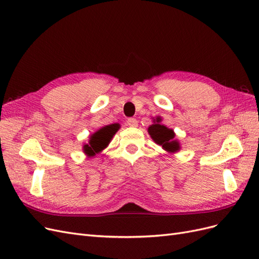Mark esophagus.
<instances>
[{
  "instance_id": "1",
  "label": "esophagus",
  "mask_w": 259,
  "mask_h": 259,
  "mask_svg": "<svg viewBox=\"0 0 259 259\" xmlns=\"http://www.w3.org/2000/svg\"><path fill=\"white\" fill-rule=\"evenodd\" d=\"M127 125L131 127H136L138 125V122L136 119H134V117H130V119H127Z\"/></svg>"
}]
</instances>
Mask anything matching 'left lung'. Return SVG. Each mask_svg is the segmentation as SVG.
<instances>
[{"mask_svg":"<svg viewBox=\"0 0 259 259\" xmlns=\"http://www.w3.org/2000/svg\"><path fill=\"white\" fill-rule=\"evenodd\" d=\"M160 122V117H156V120L153 121V124L148 128L149 135L151 136L155 144L162 146L164 150L168 152H177L180 149V146L178 140L175 139L174 131L164 126Z\"/></svg>","mask_w":259,"mask_h":259,"instance_id":"left-lung-1","label":"left lung"}]
</instances>
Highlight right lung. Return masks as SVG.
<instances>
[{
	"mask_svg": "<svg viewBox=\"0 0 259 259\" xmlns=\"http://www.w3.org/2000/svg\"><path fill=\"white\" fill-rule=\"evenodd\" d=\"M119 128L120 125L116 123L106 125V126L99 128L96 133H94L93 135H91L89 144L83 146L84 153L90 156V158H92V156L103 151L109 145V143L111 142L113 135L119 131Z\"/></svg>",
	"mask_w": 259,
	"mask_h": 259,
	"instance_id": "add662e5",
	"label": "right lung"
}]
</instances>
